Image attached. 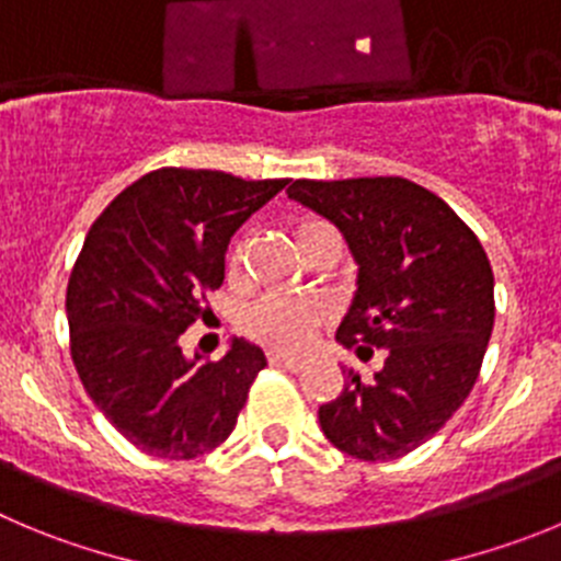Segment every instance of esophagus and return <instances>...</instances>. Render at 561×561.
<instances>
[{
    "mask_svg": "<svg viewBox=\"0 0 561 561\" xmlns=\"http://www.w3.org/2000/svg\"><path fill=\"white\" fill-rule=\"evenodd\" d=\"M268 363L276 365V368L290 370V374H298V370H305V365H307L301 357H290V354H285V352H271L268 354Z\"/></svg>",
    "mask_w": 561,
    "mask_h": 561,
    "instance_id": "34e87169",
    "label": "esophagus"
}]
</instances>
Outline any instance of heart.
Returning a JSON list of instances; mask_svg holds the SVG:
<instances>
[{
  "label": "heart",
  "instance_id": "heart-1",
  "mask_svg": "<svg viewBox=\"0 0 561 561\" xmlns=\"http://www.w3.org/2000/svg\"><path fill=\"white\" fill-rule=\"evenodd\" d=\"M323 321H327V307L321 301L296 296H268L256 301L245 316V327L254 337L285 352L307 348Z\"/></svg>",
  "mask_w": 561,
  "mask_h": 561
}]
</instances>
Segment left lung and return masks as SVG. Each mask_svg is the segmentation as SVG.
Instances as JSON below:
<instances>
[{"instance_id": "left-lung-1", "label": "left lung", "mask_w": 561, "mask_h": 561, "mask_svg": "<svg viewBox=\"0 0 561 561\" xmlns=\"http://www.w3.org/2000/svg\"><path fill=\"white\" fill-rule=\"evenodd\" d=\"M287 196L343 232L357 293L337 329L374 376L343 368L337 399L318 410L323 434L363 462L415 451L446 426L479 379L493 334V268L479 238L439 196L401 176L296 180Z\"/></svg>"}]
</instances>
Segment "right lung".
Segmentation results:
<instances>
[{
  "label": "right lung",
  "instance_id": "right-lung-1",
  "mask_svg": "<svg viewBox=\"0 0 561 561\" xmlns=\"http://www.w3.org/2000/svg\"><path fill=\"white\" fill-rule=\"evenodd\" d=\"M285 185L157 169L93 221L66 293L71 359L99 412L149 457L193 459L232 434L263 348L234 337L202 363L180 334L209 312L232 234Z\"/></svg>",
  "mask_w": 561,
  "mask_h": 561
}]
</instances>
